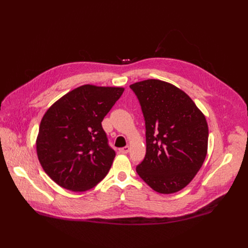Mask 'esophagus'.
Instances as JSON below:
<instances>
[{"label":"esophagus","mask_w":248,"mask_h":248,"mask_svg":"<svg viewBox=\"0 0 248 248\" xmlns=\"http://www.w3.org/2000/svg\"><path fill=\"white\" fill-rule=\"evenodd\" d=\"M128 151H129V147H128V146H125V147L120 149V152H121L122 154H127Z\"/></svg>","instance_id":"obj_1"}]
</instances>
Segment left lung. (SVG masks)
<instances>
[{
  "instance_id": "1",
  "label": "left lung",
  "mask_w": 248,
  "mask_h": 248,
  "mask_svg": "<svg viewBox=\"0 0 248 248\" xmlns=\"http://www.w3.org/2000/svg\"><path fill=\"white\" fill-rule=\"evenodd\" d=\"M146 124V155L137 173L155 192L176 193L196 176L207 155L205 115L183 90L158 79L129 85Z\"/></svg>"
}]
</instances>
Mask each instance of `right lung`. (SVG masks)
Masks as SVG:
<instances>
[{
	"mask_svg": "<svg viewBox=\"0 0 248 248\" xmlns=\"http://www.w3.org/2000/svg\"><path fill=\"white\" fill-rule=\"evenodd\" d=\"M124 88L85 84L54 102L41 120L36 140L39 162L56 184L84 192L107 176L115 152L103 121Z\"/></svg>",
	"mask_w": 248,
	"mask_h": 248,
	"instance_id": "right-lung-1",
	"label": "right lung"
}]
</instances>
